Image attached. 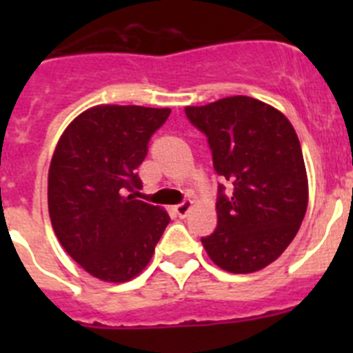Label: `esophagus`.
Masks as SVG:
<instances>
[{
	"label": "esophagus",
	"mask_w": 353,
	"mask_h": 353,
	"mask_svg": "<svg viewBox=\"0 0 353 353\" xmlns=\"http://www.w3.org/2000/svg\"><path fill=\"white\" fill-rule=\"evenodd\" d=\"M191 208H192V201H191V199H185L183 203H180V205H176V207H174V214L183 219V217H185V215L191 212Z\"/></svg>",
	"instance_id": "34e87169"
}]
</instances>
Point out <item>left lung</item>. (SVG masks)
<instances>
[{
  "instance_id": "8db88e82",
  "label": "left lung",
  "mask_w": 353,
  "mask_h": 353,
  "mask_svg": "<svg viewBox=\"0 0 353 353\" xmlns=\"http://www.w3.org/2000/svg\"><path fill=\"white\" fill-rule=\"evenodd\" d=\"M187 118L207 134L217 174L232 198L215 205L217 228L201 244L219 269L251 274L281 256L307 210V173L297 132L270 104L245 95L187 105Z\"/></svg>"
}]
</instances>
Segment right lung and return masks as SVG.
I'll return each instance as SVG.
<instances>
[{"instance_id": "right-lung-1", "label": "right lung", "mask_w": 353, "mask_h": 353, "mask_svg": "<svg viewBox=\"0 0 353 353\" xmlns=\"http://www.w3.org/2000/svg\"><path fill=\"white\" fill-rule=\"evenodd\" d=\"M170 108L101 104L68 123L51 159L52 230L72 260L105 283L145 270L170 223L164 208L138 198L136 170Z\"/></svg>"}]
</instances>
